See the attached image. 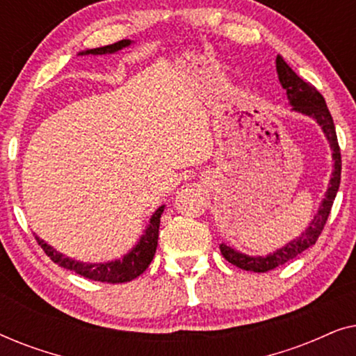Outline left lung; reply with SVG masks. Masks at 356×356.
<instances>
[{"instance_id":"1","label":"left lung","mask_w":356,"mask_h":356,"mask_svg":"<svg viewBox=\"0 0 356 356\" xmlns=\"http://www.w3.org/2000/svg\"><path fill=\"white\" fill-rule=\"evenodd\" d=\"M275 65L279 81L282 87L286 90V99H289L290 105L293 106V110L314 118L318 121L321 128H323L325 138H327L330 144V149H332L334 172L332 178H330L327 191H325V197L323 199V204L319 206L318 213H316L313 220H311L309 227L301 233V236L295 238L293 241L286 243L284 248H280V250H277L275 252L267 256H248L222 243V256L225 257L230 264L240 267L243 270L251 272H267L275 269V267L285 264V262H289L293 259V257L301 254L305 250H308V248H311L316 241H318L321 232H323L325 222H327L334 199L337 196L340 184V172H342V157H340V147L337 143V134H335L334 120L329 113L324 97L319 94L314 86H311L309 82L301 79V77L286 65L282 56H277Z\"/></svg>"}]
</instances>
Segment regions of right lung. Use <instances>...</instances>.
Wrapping results in <instances>:
<instances>
[{"mask_svg":"<svg viewBox=\"0 0 356 356\" xmlns=\"http://www.w3.org/2000/svg\"><path fill=\"white\" fill-rule=\"evenodd\" d=\"M131 45V40H120L113 43V45H106L100 48H94V50L81 51V55H105V53H115L121 50V48ZM165 206H160L157 211L152 213L147 228H145L144 235L140 236L138 245L126 254L123 259L111 261V262H99V264H87V262H79L70 257L63 256L61 252L53 250L50 245L35 236V240L45 254L55 262V264L70 269L76 274L89 280L97 282H106V284H124V282H131L136 277H139L143 272L147 269L150 262L154 259L155 250H157L159 241V227H160V217H162Z\"/></svg>","mask_w":356,"mask_h":356,"instance_id":"1","label":"right lung"}]
</instances>
